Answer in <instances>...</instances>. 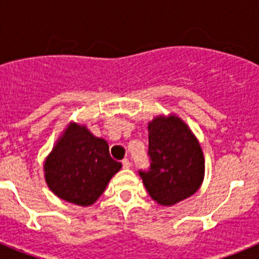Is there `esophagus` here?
I'll return each mask as SVG.
<instances>
[{
    "label": "esophagus",
    "instance_id": "obj_1",
    "mask_svg": "<svg viewBox=\"0 0 259 259\" xmlns=\"http://www.w3.org/2000/svg\"><path fill=\"white\" fill-rule=\"evenodd\" d=\"M122 164H123V168H130V167H131V162L128 161L127 158H124V159H123Z\"/></svg>",
    "mask_w": 259,
    "mask_h": 259
}]
</instances>
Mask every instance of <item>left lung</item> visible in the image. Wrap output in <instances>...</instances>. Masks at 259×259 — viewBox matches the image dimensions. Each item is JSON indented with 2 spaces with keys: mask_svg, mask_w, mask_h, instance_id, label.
<instances>
[{
  "mask_svg": "<svg viewBox=\"0 0 259 259\" xmlns=\"http://www.w3.org/2000/svg\"><path fill=\"white\" fill-rule=\"evenodd\" d=\"M149 171H140L146 191L162 206L193 196L205 176V158L197 137L175 114L157 115L148 123Z\"/></svg>",
  "mask_w": 259,
  "mask_h": 259,
  "instance_id": "obj_1",
  "label": "left lung"
}]
</instances>
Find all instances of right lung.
Masks as SVG:
<instances>
[{
  "label": "right lung",
  "instance_id": "1",
  "mask_svg": "<svg viewBox=\"0 0 259 259\" xmlns=\"http://www.w3.org/2000/svg\"><path fill=\"white\" fill-rule=\"evenodd\" d=\"M122 163L109 154V144L87 125L70 122L44 161L45 182L61 200L91 206L104 193Z\"/></svg>",
  "mask_w": 259,
  "mask_h": 259
}]
</instances>
